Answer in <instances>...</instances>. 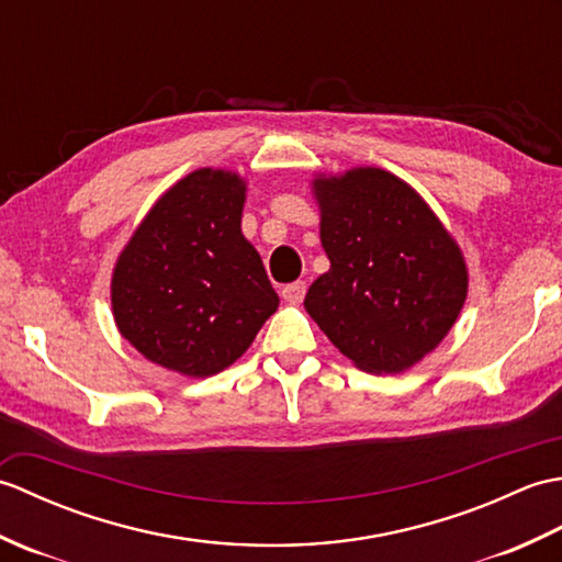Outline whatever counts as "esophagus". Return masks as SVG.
I'll use <instances>...</instances> for the list:
<instances>
[{
  "label": "esophagus",
  "instance_id": "34e87169",
  "mask_svg": "<svg viewBox=\"0 0 562 562\" xmlns=\"http://www.w3.org/2000/svg\"><path fill=\"white\" fill-rule=\"evenodd\" d=\"M304 294H306L304 282H292V284H284V288H282V300L288 304H302Z\"/></svg>",
  "mask_w": 562,
  "mask_h": 562
}]
</instances>
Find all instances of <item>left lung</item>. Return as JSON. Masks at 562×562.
Masks as SVG:
<instances>
[{"label": "left lung", "mask_w": 562, "mask_h": 562, "mask_svg": "<svg viewBox=\"0 0 562 562\" xmlns=\"http://www.w3.org/2000/svg\"><path fill=\"white\" fill-rule=\"evenodd\" d=\"M328 272L304 308L369 374H401L447 338L469 294L461 246L423 195L396 173L355 166L316 173Z\"/></svg>", "instance_id": "obj_1"}]
</instances>
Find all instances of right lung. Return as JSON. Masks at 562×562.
I'll list each match as a JSON object with an SVG mask.
<instances>
[{"mask_svg":"<svg viewBox=\"0 0 562 562\" xmlns=\"http://www.w3.org/2000/svg\"><path fill=\"white\" fill-rule=\"evenodd\" d=\"M246 178L198 169L154 202L115 260V326L149 362L190 379L234 364L280 296L241 232Z\"/></svg>","mask_w":562,"mask_h":562,"instance_id":"right-lung-1","label":"right lung"}]
</instances>
